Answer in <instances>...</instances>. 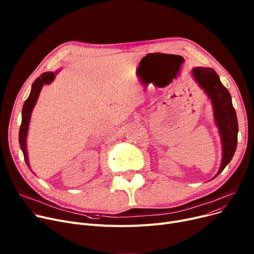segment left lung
<instances>
[{
    "label": "left lung",
    "instance_id": "obj_1",
    "mask_svg": "<svg viewBox=\"0 0 254 254\" xmlns=\"http://www.w3.org/2000/svg\"><path fill=\"white\" fill-rule=\"evenodd\" d=\"M192 76L204 89L213 104L214 119L222 141V161L215 177L231 162L238 142V120L228 89L223 86L213 68L195 67Z\"/></svg>",
    "mask_w": 254,
    "mask_h": 254
}]
</instances>
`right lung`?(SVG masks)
I'll return each instance as SVG.
<instances>
[{"mask_svg": "<svg viewBox=\"0 0 254 254\" xmlns=\"http://www.w3.org/2000/svg\"><path fill=\"white\" fill-rule=\"evenodd\" d=\"M55 78V73L52 71H47L42 73L39 78L36 79V81L32 85V91L27 99L24 101L23 108H22V121L19 129V144L22 150L23 156H24V161L26 163V165L29 167L28 164V158H27V152H26V136H27V130H28V125H29V120H31V115L32 111L35 107V104L38 100L39 94L42 87L45 84H49L51 83Z\"/></svg>", "mask_w": 254, "mask_h": 254, "instance_id": "obj_1", "label": "right lung"}]
</instances>
